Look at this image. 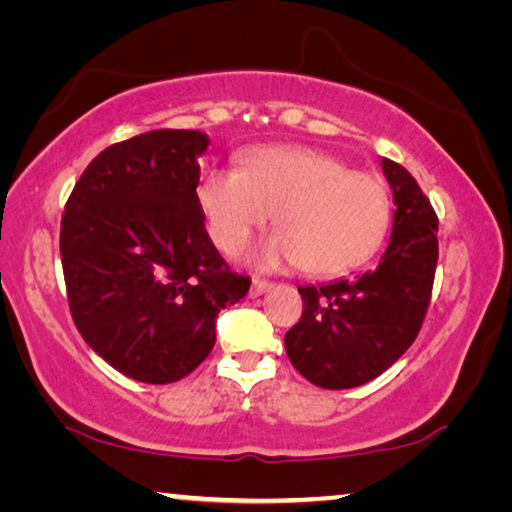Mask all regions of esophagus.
Returning a JSON list of instances; mask_svg holds the SVG:
<instances>
[{
  "mask_svg": "<svg viewBox=\"0 0 512 512\" xmlns=\"http://www.w3.org/2000/svg\"><path fill=\"white\" fill-rule=\"evenodd\" d=\"M271 289H273V282H268V280H259V277H255L253 284H250L248 296H250V298H259V296H264V293H266V291H271Z\"/></svg>",
  "mask_w": 512,
  "mask_h": 512,
  "instance_id": "34e87169",
  "label": "esophagus"
}]
</instances>
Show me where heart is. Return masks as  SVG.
Here are the masks:
<instances>
[{
    "mask_svg": "<svg viewBox=\"0 0 512 512\" xmlns=\"http://www.w3.org/2000/svg\"><path fill=\"white\" fill-rule=\"evenodd\" d=\"M196 201L225 255L241 253L273 212L280 230L250 253L266 271L300 264L309 275L348 273L377 253L391 223L381 180L309 146H264L237 171H207Z\"/></svg>",
    "mask_w": 512,
    "mask_h": 512,
    "instance_id": "1",
    "label": "heart"
}]
</instances>
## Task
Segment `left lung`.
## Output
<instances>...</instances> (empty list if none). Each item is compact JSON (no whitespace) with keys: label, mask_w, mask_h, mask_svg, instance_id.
Listing matches in <instances>:
<instances>
[{"label":"left lung","mask_w":512,"mask_h":512,"mask_svg":"<svg viewBox=\"0 0 512 512\" xmlns=\"http://www.w3.org/2000/svg\"><path fill=\"white\" fill-rule=\"evenodd\" d=\"M393 189V235L375 271L298 287L302 318L284 348L302 377L341 391L379 377L418 336L438 262V216L402 164L384 158Z\"/></svg>","instance_id":"left-lung-1"}]
</instances>
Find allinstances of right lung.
Segmentation results:
<instances>
[{
	"instance_id": "obj_1",
	"label": "right lung",
	"mask_w": 512,
	"mask_h": 512,
	"mask_svg": "<svg viewBox=\"0 0 512 512\" xmlns=\"http://www.w3.org/2000/svg\"><path fill=\"white\" fill-rule=\"evenodd\" d=\"M210 137L162 128L108 146L60 221L72 318L121 375L171 384L212 352L216 316L246 296L205 230L198 158Z\"/></svg>"
}]
</instances>
